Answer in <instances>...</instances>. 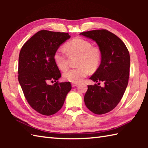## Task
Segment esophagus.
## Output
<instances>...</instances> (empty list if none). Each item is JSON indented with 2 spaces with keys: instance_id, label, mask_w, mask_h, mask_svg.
I'll return each instance as SVG.
<instances>
[{
  "instance_id": "obj_1",
  "label": "esophagus",
  "mask_w": 148,
  "mask_h": 148,
  "mask_svg": "<svg viewBox=\"0 0 148 148\" xmlns=\"http://www.w3.org/2000/svg\"><path fill=\"white\" fill-rule=\"evenodd\" d=\"M78 85L77 83H72V87H75V86H77Z\"/></svg>"
}]
</instances>
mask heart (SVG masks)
I'll list each match as a JSON object with an SVG mask.
<instances>
[{"instance_id":"obj_1","label":"heart","mask_w":148,"mask_h":148,"mask_svg":"<svg viewBox=\"0 0 148 148\" xmlns=\"http://www.w3.org/2000/svg\"><path fill=\"white\" fill-rule=\"evenodd\" d=\"M65 48L70 55H79L77 62L79 66L66 71L63 74L65 80L73 83H79L87 76L89 70L94 71L99 66L101 53L88 40L81 38L74 39L66 44ZM53 58L60 69L65 70L67 67L68 55L63 48L56 50Z\"/></svg>"}]
</instances>
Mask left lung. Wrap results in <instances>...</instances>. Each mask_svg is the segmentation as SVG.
<instances>
[{
  "instance_id": "1",
  "label": "left lung",
  "mask_w": 148,
  "mask_h": 148,
  "mask_svg": "<svg viewBox=\"0 0 148 148\" xmlns=\"http://www.w3.org/2000/svg\"><path fill=\"white\" fill-rule=\"evenodd\" d=\"M79 35L92 39L98 45L101 62L90 79L104 83L103 86H99L100 83L88 86L84 103L95 114H105L118 104L127 87L130 67L129 52L124 42L108 30H91Z\"/></svg>"
}]
</instances>
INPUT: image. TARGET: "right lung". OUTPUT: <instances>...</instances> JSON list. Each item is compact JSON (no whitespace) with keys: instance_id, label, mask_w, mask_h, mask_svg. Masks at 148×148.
Here are the masks:
<instances>
[{"instance_id":"obj_1","label":"right lung","mask_w":148,"mask_h":148,"mask_svg":"<svg viewBox=\"0 0 148 148\" xmlns=\"http://www.w3.org/2000/svg\"><path fill=\"white\" fill-rule=\"evenodd\" d=\"M68 33L40 30L21 49L18 81L28 103L37 112L50 116L64 105L71 90L70 82L58 83L61 74L53 58L56 49L70 39ZM54 80L50 86L47 83Z\"/></svg>"}]
</instances>
